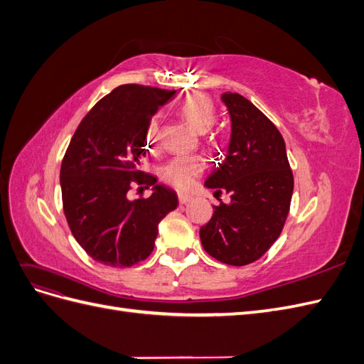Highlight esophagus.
<instances>
[{
  "label": "esophagus",
  "instance_id": "esophagus-1",
  "mask_svg": "<svg viewBox=\"0 0 364 364\" xmlns=\"http://www.w3.org/2000/svg\"><path fill=\"white\" fill-rule=\"evenodd\" d=\"M178 199H179V203L183 205V203H188L193 199V196L191 194H186V193H179Z\"/></svg>",
  "mask_w": 364,
  "mask_h": 364
}]
</instances>
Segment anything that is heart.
<instances>
[{"instance_id": "b5f03b06", "label": "heart", "mask_w": 364, "mask_h": 364, "mask_svg": "<svg viewBox=\"0 0 364 364\" xmlns=\"http://www.w3.org/2000/svg\"><path fill=\"white\" fill-rule=\"evenodd\" d=\"M179 114L185 118L193 129L199 134L206 132L215 124V109L213 102L203 94H191L185 97L179 105ZM159 136V121L153 117L146 129L147 144H155ZM208 141L214 144V136H208ZM206 167L205 159L200 156H174L161 170L162 179L173 185L174 188L186 190L194 183L197 176H200Z\"/></svg>"}]
</instances>
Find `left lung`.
Listing matches in <instances>:
<instances>
[{"instance_id":"obj_1","label":"left lung","mask_w":364,"mask_h":364,"mask_svg":"<svg viewBox=\"0 0 364 364\" xmlns=\"http://www.w3.org/2000/svg\"><path fill=\"white\" fill-rule=\"evenodd\" d=\"M230 117V141L223 162L205 186L226 191L230 203L214 206L200 228L203 249L229 266L261 258L278 240L290 211L293 173L279 130L237 92L222 94Z\"/></svg>"}]
</instances>
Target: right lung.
Listing matches in <instances>:
<instances>
[{
  "mask_svg": "<svg viewBox=\"0 0 364 364\" xmlns=\"http://www.w3.org/2000/svg\"><path fill=\"white\" fill-rule=\"evenodd\" d=\"M176 91L121 85L77 127L60 165L63 213L74 238L92 259L130 267L155 247L158 225L178 208V196L141 170L146 129ZM154 185L146 200L129 201L131 183Z\"/></svg>",
  "mask_w": 364,
  "mask_h": 364,
  "instance_id": "add662e5",
  "label": "right lung"
}]
</instances>
